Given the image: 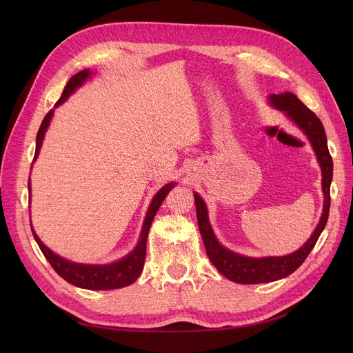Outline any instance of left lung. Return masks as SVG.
I'll return each instance as SVG.
<instances>
[{
  "mask_svg": "<svg viewBox=\"0 0 353 353\" xmlns=\"http://www.w3.org/2000/svg\"><path fill=\"white\" fill-rule=\"evenodd\" d=\"M268 103L274 109L284 112L288 119L296 123L297 128H301L302 132L307 137V140L311 141V145L315 152L318 163L321 166L323 174V215L319 218V222L315 227L312 236L307 239V241L299 250L285 256L250 258V256H244L223 248L218 241L209 222L206 203L203 201L199 193H194L197 223L209 259L223 276H227L228 280L240 284L271 283L293 274L299 266L305 262L307 254L314 249L316 240L325 228L330 212V184L331 179H333V159H331L328 152L327 137L321 121H319L315 113L309 110L293 92L287 91L281 94H271L268 97Z\"/></svg>",
  "mask_w": 353,
  "mask_h": 353,
  "instance_id": "8db88e82",
  "label": "left lung"
}]
</instances>
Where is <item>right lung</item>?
<instances>
[{
    "label": "right lung",
    "mask_w": 353,
    "mask_h": 353,
    "mask_svg": "<svg viewBox=\"0 0 353 353\" xmlns=\"http://www.w3.org/2000/svg\"><path fill=\"white\" fill-rule=\"evenodd\" d=\"M91 73L92 72L90 69H83L79 73L73 74V77L69 79V82L66 83L61 97L56 103L54 108H59V105L65 103L74 91H77L79 87H82L83 82L91 77ZM52 113H54V109H51L47 113L44 121H42V123L39 126V131L37 134V148H35L34 162L39 154L41 145H42V141H44L46 132L50 126ZM174 187H175V183H169L157 191L150 203V206H148L147 215H145L144 223H143L141 236L134 248V250L131 253H128L126 256H123L122 259L112 262V263L92 265V263H77V262L68 261L65 258H61V256H59L57 253L52 252L51 249H48L47 245L42 243L41 239L37 236V232L30 223L32 234H34V239L38 243L41 252L44 253L50 265L54 268V271L61 276L63 280H66L68 283L77 285V287H81V288H88V290H114V288H122V287L132 284L143 272L148 231H150V225H152V222L154 219V215L157 213L160 205H162L165 197ZM28 188H29V194H30V178H29Z\"/></svg>",
    "instance_id": "add662e5"
}]
</instances>
